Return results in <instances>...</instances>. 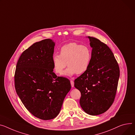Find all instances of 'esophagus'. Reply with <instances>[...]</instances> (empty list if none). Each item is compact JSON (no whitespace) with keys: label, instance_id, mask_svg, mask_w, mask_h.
Segmentation results:
<instances>
[{"label":"esophagus","instance_id":"1","mask_svg":"<svg viewBox=\"0 0 135 135\" xmlns=\"http://www.w3.org/2000/svg\"><path fill=\"white\" fill-rule=\"evenodd\" d=\"M70 84H71V87H74V81H73V80H70Z\"/></svg>","mask_w":135,"mask_h":135}]
</instances>
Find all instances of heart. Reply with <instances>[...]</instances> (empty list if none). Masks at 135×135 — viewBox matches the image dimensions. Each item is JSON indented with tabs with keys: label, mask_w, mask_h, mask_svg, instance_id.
I'll return each instance as SVG.
<instances>
[{
	"label": "heart",
	"mask_w": 135,
	"mask_h": 135,
	"mask_svg": "<svg viewBox=\"0 0 135 135\" xmlns=\"http://www.w3.org/2000/svg\"><path fill=\"white\" fill-rule=\"evenodd\" d=\"M92 51L87 46H82L71 42L63 46L60 54H54L52 57V64L55 72L61 74L67 66L64 75L71 76L76 73L80 75L85 73L90 65Z\"/></svg>",
	"instance_id": "obj_1"
}]
</instances>
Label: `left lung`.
<instances>
[{"label": "left lung", "instance_id": "1", "mask_svg": "<svg viewBox=\"0 0 135 135\" xmlns=\"http://www.w3.org/2000/svg\"><path fill=\"white\" fill-rule=\"evenodd\" d=\"M88 38L92 48L91 62L86 72L74 80V87L81 92L83 110L96 115L106 112L113 104L120 71L109 47L96 38Z\"/></svg>", "mask_w": 135, "mask_h": 135}]
</instances>
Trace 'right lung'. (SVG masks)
Here are the masks:
<instances>
[{
  "mask_svg": "<svg viewBox=\"0 0 135 135\" xmlns=\"http://www.w3.org/2000/svg\"><path fill=\"white\" fill-rule=\"evenodd\" d=\"M55 43L51 39L36 42L21 54L15 74V86L26 109L36 117L54 119L59 114L71 88L70 81L53 71Z\"/></svg>",
  "mask_w": 135,
  "mask_h": 135,
  "instance_id": "1",
  "label": "right lung"
}]
</instances>
